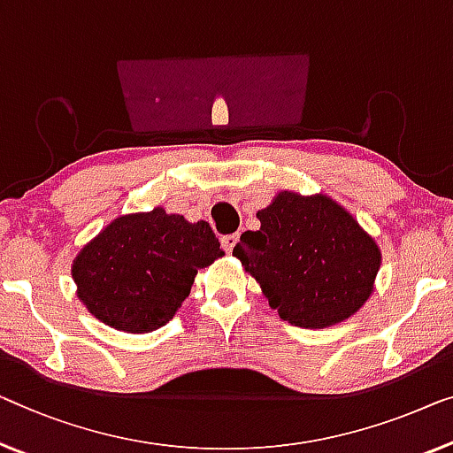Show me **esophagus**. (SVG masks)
Wrapping results in <instances>:
<instances>
[{"mask_svg": "<svg viewBox=\"0 0 453 453\" xmlns=\"http://www.w3.org/2000/svg\"><path fill=\"white\" fill-rule=\"evenodd\" d=\"M238 238H240V234H227L221 238V246H224L227 254H232V250L235 246V242H238Z\"/></svg>", "mask_w": 453, "mask_h": 453, "instance_id": "1", "label": "esophagus"}]
</instances>
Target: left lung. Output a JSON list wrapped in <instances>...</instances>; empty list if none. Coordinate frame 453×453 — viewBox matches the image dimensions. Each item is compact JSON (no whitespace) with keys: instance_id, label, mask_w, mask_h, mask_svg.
I'll use <instances>...</instances> for the list:
<instances>
[{"instance_id":"obj_1","label":"left lung","mask_w":453,"mask_h":453,"mask_svg":"<svg viewBox=\"0 0 453 453\" xmlns=\"http://www.w3.org/2000/svg\"><path fill=\"white\" fill-rule=\"evenodd\" d=\"M256 218L260 229L242 234L234 256L280 319L305 329L332 327L372 295L380 250L332 197L280 191Z\"/></svg>"}]
</instances>
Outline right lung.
Wrapping results in <instances>:
<instances>
[{
  "label": "right lung",
  "instance_id": "right-lung-1",
  "mask_svg": "<svg viewBox=\"0 0 453 453\" xmlns=\"http://www.w3.org/2000/svg\"><path fill=\"white\" fill-rule=\"evenodd\" d=\"M224 256L207 221L154 207L119 215L73 260L77 296L118 332L150 334L166 326L191 293L197 270Z\"/></svg>",
  "mask_w": 453,
  "mask_h": 453
}]
</instances>
